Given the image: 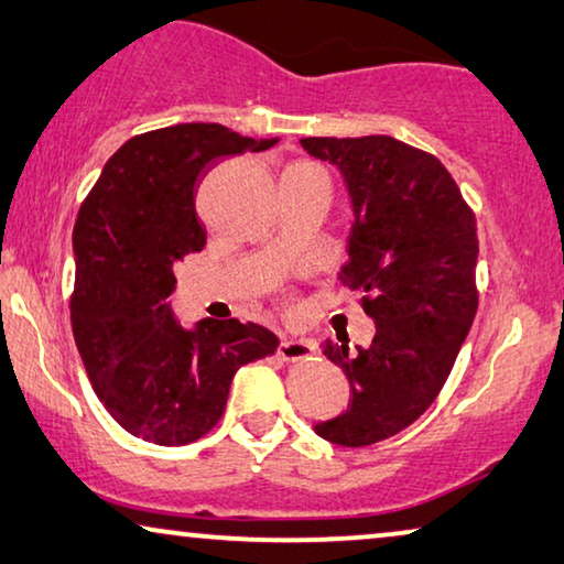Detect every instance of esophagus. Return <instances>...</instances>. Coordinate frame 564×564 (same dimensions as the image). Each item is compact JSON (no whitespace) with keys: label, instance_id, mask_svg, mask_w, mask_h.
I'll use <instances>...</instances> for the list:
<instances>
[{"label":"esophagus","instance_id":"obj_1","mask_svg":"<svg viewBox=\"0 0 564 564\" xmlns=\"http://www.w3.org/2000/svg\"><path fill=\"white\" fill-rule=\"evenodd\" d=\"M316 355V345L306 343V339H281L279 345V358L285 362H301L312 360Z\"/></svg>","mask_w":564,"mask_h":564}]
</instances>
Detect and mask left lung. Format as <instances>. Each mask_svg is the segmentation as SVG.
<instances>
[{
    "mask_svg": "<svg viewBox=\"0 0 564 564\" xmlns=\"http://www.w3.org/2000/svg\"><path fill=\"white\" fill-rule=\"evenodd\" d=\"M308 153L339 165L355 225L343 281L376 322L370 347L324 345L350 380L343 416L319 437L365 447L414 424L447 383L478 312L475 212L437 155L388 134L304 138Z\"/></svg>",
    "mask_w": 564,
    "mask_h": 564,
    "instance_id": "obj_1",
    "label": "left lung"
}]
</instances>
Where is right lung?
<instances>
[{"mask_svg":"<svg viewBox=\"0 0 564 564\" xmlns=\"http://www.w3.org/2000/svg\"><path fill=\"white\" fill-rule=\"evenodd\" d=\"M275 142L214 122L134 134L78 209L70 327L99 401L132 437L163 447L202 440L225 414L237 368L279 347L252 322L204 319L186 332L169 306L173 268L206 245L199 181L221 158Z\"/></svg>","mask_w":564,"mask_h":564,"instance_id":"add662e5","label":"right lung"}]
</instances>
